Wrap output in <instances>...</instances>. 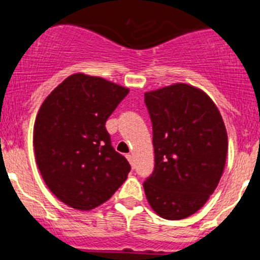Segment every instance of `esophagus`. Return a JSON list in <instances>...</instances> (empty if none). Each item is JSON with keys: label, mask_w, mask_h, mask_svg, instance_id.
I'll list each match as a JSON object with an SVG mask.
<instances>
[{"label": "esophagus", "mask_w": 260, "mask_h": 260, "mask_svg": "<svg viewBox=\"0 0 260 260\" xmlns=\"http://www.w3.org/2000/svg\"><path fill=\"white\" fill-rule=\"evenodd\" d=\"M127 159H128V162H129L131 165L133 166V155H132V154H127Z\"/></svg>", "instance_id": "obj_1"}]
</instances>
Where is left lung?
<instances>
[{"mask_svg":"<svg viewBox=\"0 0 260 260\" xmlns=\"http://www.w3.org/2000/svg\"><path fill=\"white\" fill-rule=\"evenodd\" d=\"M155 165L144 182L159 216L180 220L207 202L225 166L228 136L216 105L198 88L174 84L145 93Z\"/></svg>","mask_w":260,"mask_h":260,"instance_id":"obj_1","label":"left lung"}]
</instances>
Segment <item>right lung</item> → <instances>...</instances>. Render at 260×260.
Wrapping results in <instances>:
<instances>
[{"label":"right lung","instance_id":"right-lung-1","mask_svg":"<svg viewBox=\"0 0 260 260\" xmlns=\"http://www.w3.org/2000/svg\"><path fill=\"white\" fill-rule=\"evenodd\" d=\"M128 92L75 74L40 107L34 127L37 167L51 193L72 209H94L127 180L129 163L115 151L105 124Z\"/></svg>","mask_w":260,"mask_h":260}]
</instances>
